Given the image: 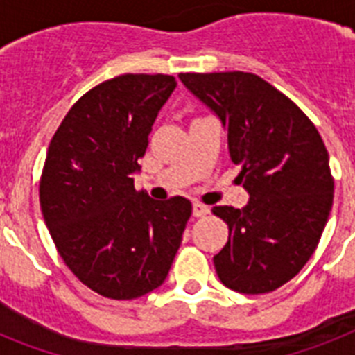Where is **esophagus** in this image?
Wrapping results in <instances>:
<instances>
[{
    "label": "esophagus",
    "instance_id": "1",
    "mask_svg": "<svg viewBox=\"0 0 355 355\" xmlns=\"http://www.w3.org/2000/svg\"><path fill=\"white\" fill-rule=\"evenodd\" d=\"M207 213H209V209H207L204 204L193 202V215H195V217H206Z\"/></svg>",
    "mask_w": 355,
    "mask_h": 355
}]
</instances>
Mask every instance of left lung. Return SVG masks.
Wrapping results in <instances>:
<instances>
[{
  "label": "left lung",
  "mask_w": 355,
  "mask_h": 355,
  "mask_svg": "<svg viewBox=\"0 0 355 355\" xmlns=\"http://www.w3.org/2000/svg\"><path fill=\"white\" fill-rule=\"evenodd\" d=\"M180 82L227 131L232 162L250 193L243 209H211L230 227L213 257L224 286L255 295L277 290L312 257L334 202L328 151L310 118L252 73H182Z\"/></svg>",
  "instance_id": "left-lung-1"
}]
</instances>
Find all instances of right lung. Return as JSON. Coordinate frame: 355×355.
Returning a JSON list of instances; mask_svg holds the SVG:
<instances>
[{"label": "right lung", "instance_id": "obj_1", "mask_svg": "<svg viewBox=\"0 0 355 355\" xmlns=\"http://www.w3.org/2000/svg\"><path fill=\"white\" fill-rule=\"evenodd\" d=\"M175 87L168 74L100 83L71 107L49 146L40 180L45 224L69 270L107 299L160 286L191 217L187 198L153 200L132 180Z\"/></svg>", "mask_w": 355, "mask_h": 355}]
</instances>
